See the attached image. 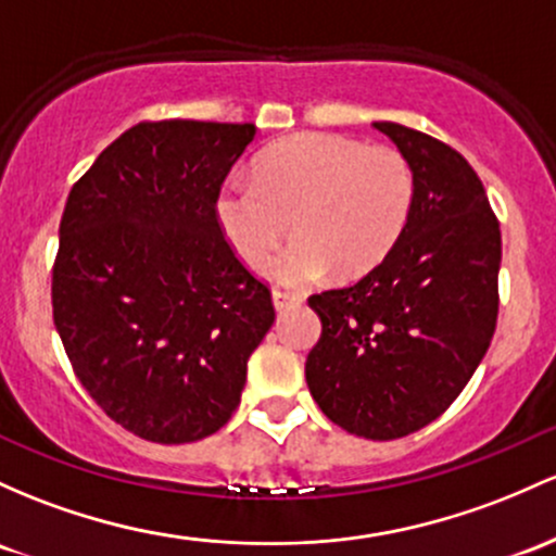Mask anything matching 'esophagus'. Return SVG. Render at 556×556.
<instances>
[{
    "instance_id": "1",
    "label": "esophagus",
    "mask_w": 556,
    "mask_h": 556,
    "mask_svg": "<svg viewBox=\"0 0 556 556\" xmlns=\"http://www.w3.org/2000/svg\"><path fill=\"white\" fill-rule=\"evenodd\" d=\"M271 298H274V308L277 311H288L290 306H298V303L303 301L298 292H290V290H274Z\"/></svg>"
}]
</instances>
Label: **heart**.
Returning a JSON list of instances; mask_svg holds the SVG:
<instances>
[{
	"label": "heart",
	"instance_id": "heart-1",
	"mask_svg": "<svg viewBox=\"0 0 556 556\" xmlns=\"http://www.w3.org/2000/svg\"><path fill=\"white\" fill-rule=\"evenodd\" d=\"M414 203V170L399 148L345 134H295L258 157L253 181L231 179L216 194V222L242 264L264 271L279 258L282 282L303 285L332 266L358 277L399 242Z\"/></svg>",
	"mask_w": 556,
	"mask_h": 556
}]
</instances>
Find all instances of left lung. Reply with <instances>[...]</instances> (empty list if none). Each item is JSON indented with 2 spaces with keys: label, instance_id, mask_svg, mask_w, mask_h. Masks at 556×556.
Listing matches in <instances>:
<instances>
[{
  "label": "left lung",
  "instance_id": "obj_1",
  "mask_svg": "<svg viewBox=\"0 0 556 556\" xmlns=\"http://www.w3.org/2000/svg\"><path fill=\"white\" fill-rule=\"evenodd\" d=\"M414 170V203L367 277L308 298L321 338L306 382L321 412L369 441H393L454 404L498 316L502 231L483 181L454 148L380 121Z\"/></svg>",
  "mask_w": 556,
  "mask_h": 556
}]
</instances>
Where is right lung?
<instances>
[{"instance_id": "obj_1", "label": "right lung", "mask_w": 556, "mask_h": 556, "mask_svg": "<svg viewBox=\"0 0 556 556\" xmlns=\"http://www.w3.org/2000/svg\"><path fill=\"white\" fill-rule=\"evenodd\" d=\"M253 137V124L142 121L65 203L54 327L97 406L144 441L222 430L274 325L268 285L216 222L218 189Z\"/></svg>"}]
</instances>
